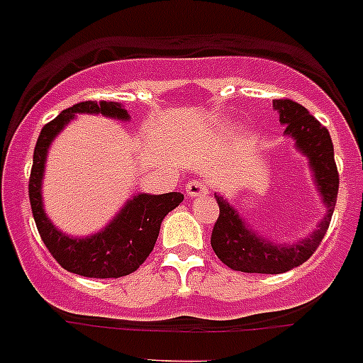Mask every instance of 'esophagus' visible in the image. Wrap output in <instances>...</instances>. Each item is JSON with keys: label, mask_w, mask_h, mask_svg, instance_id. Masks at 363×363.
<instances>
[{"label": "esophagus", "mask_w": 363, "mask_h": 363, "mask_svg": "<svg viewBox=\"0 0 363 363\" xmlns=\"http://www.w3.org/2000/svg\"><path fill=\"white\" fill-rule=\"evenodd\" d=\"M185 192H187L189 198L207 196L209 194V185L205 184V182H200V179H192V182L185 185Z\"/></svg>", "instance_id": "1"}]
</instances>
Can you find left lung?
Returning <instances> with one entry per match:
<instances>
[{"label": "left lung", "mask_w": 363, "mask_h": 363, "mask_svg": "<svg viewBox=\"0 0 363 363\" xmlns=\"http://www.w3.org/2000/svg\"><path fill=\"white\" fill-rule=\"evenodd\" d=\"M274 108L280 114V123L285 125L284 133L296 142V149L307 156L314 172V184L318 187L327 207L318 229L301 242L272 243L258 236V233L240 218L238 211L230 207L223 196L214 194L220 207V216L211 234V245L218 258L233 271L259 272V274H280L298 267L313 256L320 242L325 236L331 223L333 211L338 196V169L335 163L329 130L314 116H311L303 105L293 99H274Z\"/></svg>", "instance_id": "left-lung-1"}]
</instances>
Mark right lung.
<instances>
[{
    "label": "right lung",
    "mask_w": 363,
    "mask_h": 363,
    "mask_svg": "<svg viewBox=\"0 0 363 363\" xmlns=\"http://www.w3.org/2000/svg\"><path fill=\"white\" fill-rule=\"evenodd\" d=\"M104 114L116 120H129V112L116 101H82L65 108L60 116L45 125L34 149L28 198L32 216L40 236L57 264L69 272L86 278H120L136 271L152 252L158 240L162 220L182 201V192L167 194H136L125 203L116 218L99 233L86 238H70L50 223L41 200L47 150L63 127L76 114Z\"/></svg>",
    "instance_id": "add662e5"
}]
</instances>
